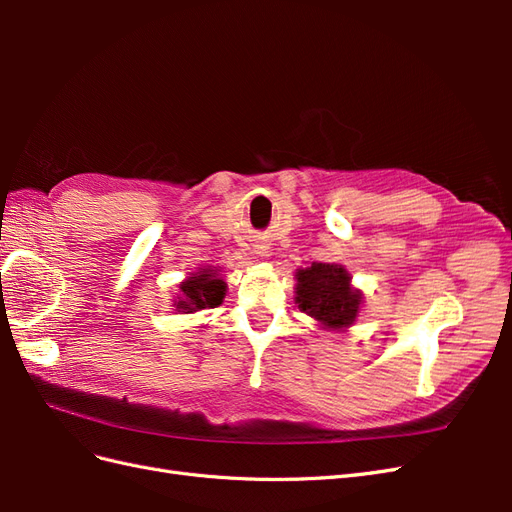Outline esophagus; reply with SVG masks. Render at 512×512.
I'll return each instance as SVG.
<instances>
[{
  "label": "esophagus",
  "mask_w": 512,
  "mask_h": 512,
  "mask_svg": "<svg viewBox=\"0 0 512 512\" xmlns=\"http://www.w3.org/2000/svg\"><path fill=\"white\" fill-rule=\"evenodd\" d=\"M256 254H258L260 258L269 256V245H256Z\"/></svg>",
  "instance_id": "obj_1"
}]
</instances>
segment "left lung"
<instances>
[{"instance_id":"obj_1","label":"left lung","mask_w":512,"mask_h":512,"mask_svg":"<svg viewBox=\"0 0 512 512\" xmlns=\"http://www.w3.org/2000/svg\"><path fill=\"white\" fill-rule=\"evenodd\" d=\"M294 303L314 318L320 329L346 331L359 318L363 292L352 286V275L337 262H312L294 273Z\"/></svg>"}]
</instances>
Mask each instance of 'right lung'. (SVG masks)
Returning a JSON list of instances; mask_svg holds the SVG:
<instances>
[{"label":"right lung","instance_id":"1","mask_svg":"<svg viewBox=\"0 0 512 512\" xmlns=\"http://www.w3.org/2000/svg\"><path fill=\"white\" fill-rule=\"evenodd\" d=\"M218 267H200L179 284V294L173 301L175 312L194 314L200 309L222 305L226 297V282L220 277Z\"/></svg>","mask_w":512,"mask_h":512}]
</instances>
